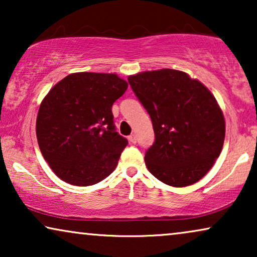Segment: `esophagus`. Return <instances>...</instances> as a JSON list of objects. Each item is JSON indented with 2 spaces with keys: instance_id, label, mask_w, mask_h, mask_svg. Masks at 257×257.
Segmentation results:
<instances>
[{
  "instance_id": "34e87169",
  "label": "esophagus",
  "mask_w": 257,
  "mask_h": 257,
  "mask_svg": "<svg viewBox=\"0 0 257 257\" xmlns=\"http://www.w3.org/2000/svg\"><path fill=\"white\" fill-rule=\"evenodd\" d=\"M128 140H130V143H132V144H136L137 143V136L135 135V133H133V135H131L128 137Z\"/></svg>"
}]
</instances>
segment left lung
Masks as SVG:
<instances>
[{
    "mask_svg": "<svg viewBox=\"0 0 257 257\" xmlns=\"http://www.w3.org/2000/svg\"><path fill=\"white\" fill-rule=\"evenodd\" d=\"M128 83L156 135L145 154L147 170L173 187L198 182L219 158L226 135L215 97L198 79L173 69L139 72Z\"/></svg>",
    "mask_w": 257,
    "mask_h": 257,
    "instance_id": "1",
    "label": "left lung"
}]
</instances>
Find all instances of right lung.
I'll use <instances>...</instances> for the list:
<instances>
[{
	"label": "right lung",
	"mask_w": 257,
	"mask_h": 257,
	"mask_svg": "<svg viewBox=\"0 0 257 257\" xmlns=\"http://www.w3.org/2000/svg\"><path fill=\"white\" fill-rule=\"evenodd\" d=\"M127 86L115 73L76 72L59 80L42 100L38 146L61 180L91 186L117 167L127 139L115 132L111 108Z\"/></svg>",
	"instance_id": "1"
}]
</instances>
